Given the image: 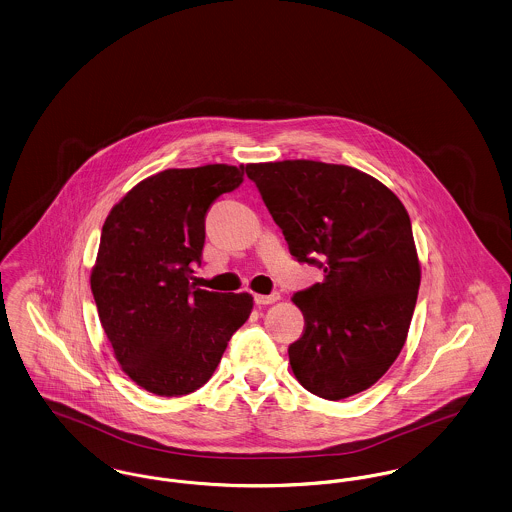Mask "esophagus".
I'll return each mask as SVG.
<instances>
[{
    "label": "esophagus",
    "mask_w": 512,
    "mask_h": 512,
    "mask_svg": "<svg viewBox=\"0 0 512 512\" xmlns=\"http://www.w3.org/2000/svg\"><path fill=\"white\" fill-rule=\"evenodd\" d=\"M280 299L278 293H270V295H263V293H257L255 295V303L261 307V305H270V303H276Z\"/></svg>",
    "instance_id": "1"
}]
</instances>
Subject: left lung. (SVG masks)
<instances>
[{"label": "left lung", "instance_id": "obj_1", "mask_svg": "<svg viewBox=\"0 0 512 512\" xmlns=\"http://www.w3.org/2000/svg\"><path fill=\"white\" fill-rule=\"evenodd\" d=\"M297 261L324 280L297 292L305 318L288 349L299 384L338 401L374 386L401 353L420 286L411 219L380 180L347 165L249 163Z\"/></svg>", "mask_w": 512, "mask_h": 512}]
</instances>
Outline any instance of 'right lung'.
Listing matches in <instances>:
<instances>
[{
	"label": "right lung",
	"instance_id": "1",
	"mask_svg": "<svg viewBox=\"0 0 512 512\" xmlns=\"http://www.w3.org/2000/svg\"><path fill=\"white\" fill-rule=\"evenodd\" d=\"M244 182V165L167 169L136 184L101 228L90 286L122 372L178 397L201 388L253 309L249 293L195 288L205 215Z\"/></svg>",
	"mask_w": 512,
	"mask_h": 512
}]
</instances>
